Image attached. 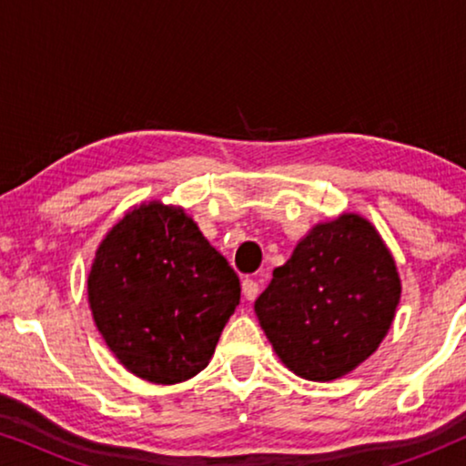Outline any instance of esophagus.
Here are the masks:
<instances>
[{"instance_id":"esophagus-1","label":"esophagus","mask_w":466,"mask_h":466,"mask_svg":"<svg viewBox=\"0 0 466 466\" xmlns=\"http://www.w3.org/2000/svg\"><path fill=\"white\" fill-rule=\"evenodd\" d=\"M241 295H244L246 301H254L258 295V282H254V279L246 278L244 282H241Z\"/></svg>"}]
</instances>
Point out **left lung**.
<instances>
[{
  "label": "left lung",
  "instance_id": "8db88e82",
  "mask_svg": "<svg viewBox=\"0 0 466 466\" xmlns=\"http://www.w3.org/2000/svg\"><path fill=\"white\" fill-rule=\"evenodd\" d=\"M399 301L397 263L378 228L346 212L299 239L254 311L284 367L333 381L380 348Z\"/></svg>",
  "mask_w": 466,
  "mask_h": 466
}]
</instances>
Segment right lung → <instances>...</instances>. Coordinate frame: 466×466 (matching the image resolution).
Instances as JSON below:
<instances>
[{"label": "right lung", "instance_id": "1", "mask_svg": "<svg viewBox=\"0 0 466 466\" xmlns=\"http://www.w3.org/2000/svg\"><path fill=\"white\" fill-rule=\"evenodd\" d=\"M239 278L180 206H133L101 239L88 305L120 365L152 384L208 367L239 305Z\"/></svg>", "mask_w": 466, "mask_h": 466}]
</instances>
